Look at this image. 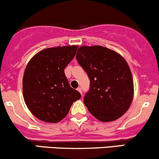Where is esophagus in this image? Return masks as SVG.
I'll list each match as a JSON object with an SVG mask.
<instances>
[{"label": "esophagus", "mask_w": 159, "mask_h": 159, "mask_svg": "<svg viewBox=\"0 0 159 159\" xmlns=\"http://www.w3.org/2000/svg\"><path fill=\"white\" fill-rule=\"evenodd\" d=\"M77 90L78 91V92L80 93H81V94L82 95V90H81V87H78V88H77Z\"/></svg>", "instance_id": "1"}]
</instances>
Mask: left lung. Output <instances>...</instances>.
Here are the masks:
<instances>
[{
  "instance_id": "8db88e82",
  "label": "left lung",
  "mask_w": 159,
  "mask_h": 159,
  "mask_svg": "<svg viewBox=\"0 0 159 159\" xmlns=\"http://www.w3.org/2000/svg\"><path fill=\"white\" fill-rule=\"evenodd\" d=\"M76 58L90 81L84 103L102 122L119 119L128 111L134 96L131 69L117 52L101 45L81 46Z\"/></svg>"
}]
</instances>
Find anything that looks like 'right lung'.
I'll return each instance as SVG.
<instances>
[{
  "mask_svg": "<svg viewBox=\"0 0 159 159\" xmlns=\"http://www.w3.org/2000/svg\"><path fill=\"white\" fill-rule=\"evenodd\" d=\"M78 48L70 45L45 48L27 63L22 81L24 99L30 112L42 121L60 122L74 102L81 97L70 87L64 73Z\"/></svg>",
  "mask_w": 159,
  "mask_h": 159,
  "instance_id": "1",
  "label": "right lung"
}]
</instances>
